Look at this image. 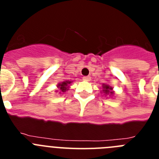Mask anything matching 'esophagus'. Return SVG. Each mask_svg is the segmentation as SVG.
I'll use <instances>...</instances> for the list:
<instances>
[{
  "instance_id": "1",
  "label": "esophagus",
  "mask_w": 159,
  "mask_h": 159,
  "mask_svg": "<svg viewBox=\"0 0 159 159\" xmlns=\"http://www.w3.org/2000/svg\"><path fill=\"white\" fill-rule=\"evenodd\" d=\"M83 80L84 81H90L91 80V77L90 76H84L83 77Z\"/></svg>"
}]
</instances>
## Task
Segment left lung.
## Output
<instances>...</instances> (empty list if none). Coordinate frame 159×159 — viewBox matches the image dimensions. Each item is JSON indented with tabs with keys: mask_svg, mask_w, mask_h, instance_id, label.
<instances>
[{
	"mask_svg": "<svg viewBox=\"0 0 159 159\" xmlns=\"http://www.w3.org/2000/svg\"><path fill=\"white\" fill-rule=\"evenodd\" d=\"M102 88H104V89H103V92H104V93H106L107 95V94L113 95V92H111L112 88H111V87L107 86V85H103V86H102Z\"/></svg>",
	"mask_w": 159,
	"mask_h": 159,
	"instance_id": "8db88e82",
	"label": "left lung"
}]
</instances>
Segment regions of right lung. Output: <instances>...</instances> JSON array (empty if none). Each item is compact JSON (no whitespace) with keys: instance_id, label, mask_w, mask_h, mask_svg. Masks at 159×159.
I'll list each match as a JSON object with an SVG mask.
<instances>
[{"instance_id":"add662e5","label":"right lung","mask_w":159,"mask_h":159,"mask_svg":"<svg viewBox=\"0 0 159 159\" xmlns=\"http://www.w3.org/2000/svg\"><path fill=\"white\" fill-rule=\"evenodd\" d=\"M71 84V81H64L61 84H58V88H60L61 92H65L67 90V88H69V84Z\"/></svg>"}]
</instances>
